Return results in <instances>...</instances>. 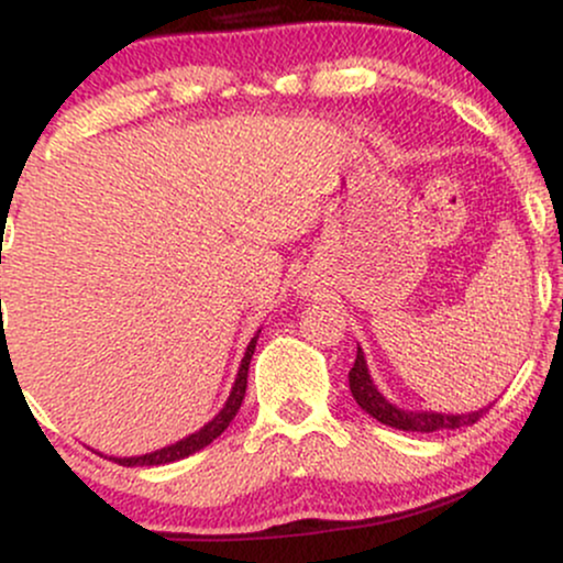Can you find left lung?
Segmentation results:
<instances>
[{
  "label": "left lung",
  "mask_w": 563,
  "mask_h": 563,
  "mask_svg": "<svg viewBox=\"0 0 563 563\" xmlns=\"http://www.w3.org/2000/svg\"><path fill=\"white\" fill-rule=\"evenodd\" d=\"M349 389H352V397L357 399V405L363 407L371 418L376 421L391 426V429L399 431H452L463 429V426L476 423L487 412V407L474 412H431V410H402V407L391 405L384 394L378 391V386L373 384L371 371H367L365 352L357 346V360H354L352 371H349Z\"/></svg>",
  "instance_id": "obj_1"
}]
</instances>
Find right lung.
Returning a JSON list of instances; mask_svg holds the SVG:
<instances>
[{"label": "right lung", "mask_w": 563, "mask_h": 563, "mask_svg": "<svg viewBox=\"0 0 563 563\" xmlns=\"http://www.w3.org/2000/svg\"><path fill=\"white\" fill-rule=\"evenodd\" d=\"M260 333L262 331H256L254 339H251L249 346H245V354L241 360V367H238V376H235V384H232L228 402H224L222 410H219L217 416L203 426V429H198L196 434H187L185 439H179V442L169 444V448H161V450L145 452V455H134V457H111V461L119 463V466H166V463L183 461V457L192 455V452L203 450L206 444L214 442V439L222 434L224 429H228L232 418H235V412L241 410L243 397H245V384H249V365H251V357H254L256 339H260Z\"/></svg>", "instance_id": "add662e5"}]
</instances>
